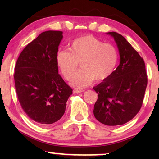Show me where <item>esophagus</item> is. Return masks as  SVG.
Segmentation results:
<instances>
[{"mask_svg":"<svg viewBox=\"0 0 159 159\" xmlns=\"http://www.w3.org/2000/svg\"><path fill=\"white\" fill-rule=\"evenodd\" d=\"M82 92H83V90H77V89H75V90H73V93H75V94H77V93H80Z\"/></svg>","mask_w":159,"mask_h":159,"instance_id":"1","label":"esophagus"}]
</instances>
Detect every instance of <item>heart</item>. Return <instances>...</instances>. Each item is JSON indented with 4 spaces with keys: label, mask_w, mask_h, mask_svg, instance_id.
<instances>
[{
    "label": "heart",
    "mask_w": 159,
    "mask_h": 159,
    "mask_svg": "<svg viewBox=\"0 0 159 159\" xmlns=\"http://www.w3.org/2000/svg\"><path fill=\"white\" fill-rule=\"evenodd\" d=\"M118 58V51L114 45L103 43L88 34L73 40L69 44V51L58 52L56 60L65 79L71 78V85L83 88L93 80L96 82L108 80L116 69ZM79 62L81 69L75 74Z\"/></svg>",
    "instance_id": "b5f03b06"
}]
</instances>
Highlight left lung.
Returning a JSON list of instances; mask_svg holds the SVG:
<instances>
[{"label":"left lung","instance_id":"8db88e82","mask_svg":"<svg viewBox=\"0 0 159 159\" xmlns=\"http://www.w3.org/2000/svg\"><path fill=\"white\" fill-rule=\"evenodd\" d=\"M107 34L116 43L120 63L108 80L93 88L98 93L93 114L103 125L117 126L128 122L139 112L148 78L144 61L130 43L117 32Z\"/></svg>","mask_w":159,"mask_h":159}]
</instances>
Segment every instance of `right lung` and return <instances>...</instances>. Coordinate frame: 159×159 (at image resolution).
<instances>
[{"mask_svg":"<svg viewBox=\"0 0 159 159\" xmlns=\"http://www.w3.org/2000/svg\"><path fill=\"white\" fill-rule=\"evenodd\" d=\"M63 32H43L26 46L15 66L17 97L25 114L40 125L59 120L72 89L58 74L56 55Z\"/></svg>","mask_w":159,"mask_h":159,"instance_id":"1","label":"right lung"}]
</instances>
